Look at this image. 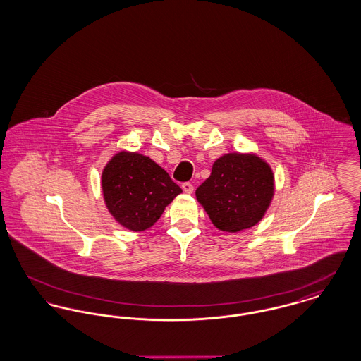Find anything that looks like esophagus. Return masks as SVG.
<instances>
[{"instance_id":"34e87169","label":"esophagus","mask_w":361,"mask_h":361,"mask_svg":"<svg viewBox=\"0 0 361 361\" xmlns=\"http://www.w3.org/2000/svg\"><path fill=\"white\" fill-rule=\"evenodd\" d=\"M181 187H183V190H184L185 193H188V195L189 193H192V192H193V185H192V183H189V181L184 183Z\"/></svg>"}]
</instances>
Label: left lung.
Returning <instances> with one entry per match:
<instances>
[{
    "mask_svg": "<svg viewBox=\"0 0 361 361\" xmlns=\"http://www.w3.org/2000/svg\"><path fill=\"white\" fill-rule=\"evenodd\" d=\"M275 190L269 165L255 154L230 153L216 159L196 197L222 231L237 233L258 224Z\"/></svg>",
    "mask_w": 361,
    "mask_h": 361,
    "instance_id": "8db88e82",
    "label": "left lung"
}]
</instances>
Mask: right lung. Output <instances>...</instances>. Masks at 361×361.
<instances>
[{
	"label": "right lung",
	"mask_w": 361,
	"mask_h": 361,
	"mask_svg": "<svg viewBox=\"0 0 361 361\" xmlns=\"http://www.w3.org/2000/svg\"><path fill=\"white\" fill-rule=\"evenodd\" d=\"M102 185L109 212L133 231L152 227L183 192L153 159L128 152L118 153L106 164Z\"/></svg>",
	"instance_id": "add662e5"
}]
</instances>
